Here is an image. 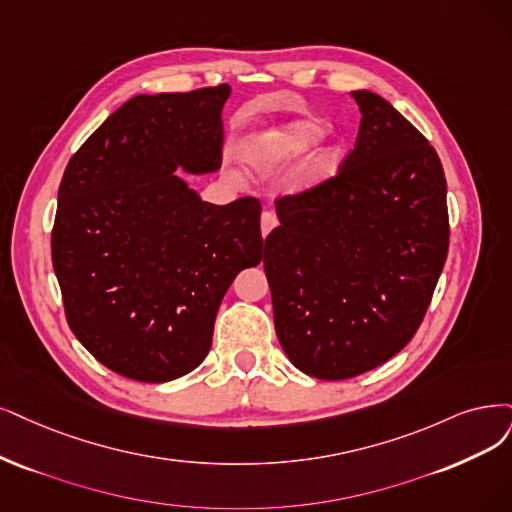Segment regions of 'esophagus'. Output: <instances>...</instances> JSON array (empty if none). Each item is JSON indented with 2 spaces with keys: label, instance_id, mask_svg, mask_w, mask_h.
Returning <instances> with one entry per match:
<instances>
[{
  "label": "esophagus",
  "instance_id": "1",
  "mask_svg": "<svg viewBox=\"0 0 512 512\" xmlns=\"http://www.w3.org/2000/svg\"><path fill=\"white\" fill-rule=\"evenodd\" d=\"M276 225H278V219H276V215L272 211H263L261 213V234L263 236H268Z\"/></svg>",
  "mask_w": 512,
  "mask_h": 512
}]
</instances>
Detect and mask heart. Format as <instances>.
<instances>
[{"mask_svg": "<svg viewBox=\"0 0 512 512\" xmlns=\"http://www.w3.org/2000/svg\"><path fill=\"white\" fill-rule=\"evenodd\" d=\"M325 135V124L314 118L289 120L276 126L259 130L244 145L242 160L255 173H272V170L295 162L310 151ZM337 170V147L323 145L314 151L306 168L301 170V187H316L329 181Z\"/></svg>", "mask_w": 512, "mask_h": 512, "instance_id": "obj_1", "label": "heart"}]
</instances>
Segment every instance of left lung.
<instances>
[{"mask_svg": "<svg viewBox=\"0 0 512 512\" xmlns=\"http://www.w3.org/2000/svg\"><path fill=\"white\" fill-rule=\"evenodd\" d=\"M352 97L354 149L333 179L276 202L263 244L278 342L318 380L361 375L409 344L449 246L437 151L380 94Z\"/></svg>", "mask_w": 512, "mask_h": 512, "instance_id": "8db88e82", "label": "left lung"}]
</instances>
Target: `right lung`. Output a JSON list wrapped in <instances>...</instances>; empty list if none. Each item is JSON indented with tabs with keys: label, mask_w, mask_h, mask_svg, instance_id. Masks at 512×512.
Segmentation results:
<instances>
[{
	"label": "right lung",
	"mask_w": 512,
	"mask_h": 512,
	"mask_svg": "<svg viewBox=\"0 0 512 512\" xmlns=\"http://www.w3.org/2000/svg\"><path fill=\"white\" fill-rule=\"evenodd\" d=\"M230 92L139 94L65 168L52 266L67 323L130 380L162 384L194 371L225 291L263 257L257 198L204 202L177 173L219 170Z\"/></svg>",
	"instance_id": "obj_1"
}]
</instances>
